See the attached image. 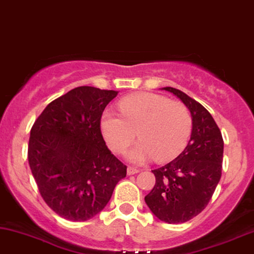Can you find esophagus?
I'll return each mask as SVG.
<instances>
[{"label": "esophagus", "instance_id": "esophagus-1", "mask_svg": "<svg viewBox=\"0 0 254 254\" xmlns=\"http://www.w3.org/2000/svg\"><path fill=\"white\" fill-rule=\"evenodd\" d=\"M139 172V170H137V168H133V167H127V175H132V174H136Z\"/></svg>", "mask_w": 254, "mask_h": 254}]
</instances>
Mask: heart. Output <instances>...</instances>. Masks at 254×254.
Listing matches in <instances>:
<instances>
[{
    "mask_svg": "<svg viewBox=\"0 0 254 254\" xmlns=\"http://www.w3.org/2000/svg\"><path fill=\"white\" fill-rule=\"evenodd\" d=\"M121 115L106 110L101 131L116 153L125 151L137 136L139 141L127 152L132 162L151 158L167 161L180 153L191 132V116L184 103L153 93H138L122 99Z\"/></svg>",
    "mask_w": 254,
    "mask_h": 254,
    "instance_id": "heart-1",
    "label": "heart"
}]
</instances>
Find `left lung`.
Returning a JSON list of instances; mask_svg holds the SVG:
<instances>
[{"instance_id":"left-lung-1","label":"left lung","mask_w":254,"mask_h":254,"mask_svg":"<svg viewBox=\"0 0 254 254\" xmlns=\"http://www.w3.org/2000/svg\"><path fill=\"white\" fill-rule=\"evenodd\" d=\"M181 100L191 115L192 129L187 146L174 160L152 171L155 185L145 196L153 215L168 224L197 216L210 201L222 175V133L210 113L181 90L162 88Z\"/></svg>"}]
</instances>
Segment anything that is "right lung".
Here are the masks:
<instances>
[{
  "mask_svg": "<svg viewBox=\"0 0 254 254\" xmlns=\"http://www.w3.org/2000/svg\"><path fill=\"white\" fill-rule=\"evenodd\" d=\"M116 90L74 88L47 106L30 132L28 159L39 192L63 218L83 222L109 202L127 166L111 153L101 117Z\"/></svg>",
  "mask_w": 254,
  "mask_h": 254,
  "instance_id": "obj_1",
  "label": "right lung"
}]
</instances>
